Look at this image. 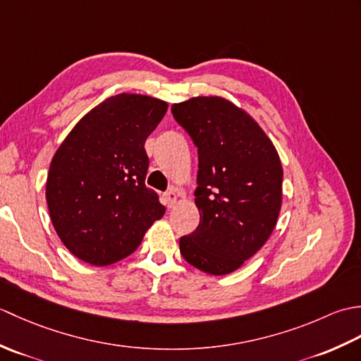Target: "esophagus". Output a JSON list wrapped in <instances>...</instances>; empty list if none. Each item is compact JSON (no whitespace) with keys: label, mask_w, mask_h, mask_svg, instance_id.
Segmentation results:
<instances>
[{"label":"esophagus","mask_w":361,"mask_h":361,"mask_svg":"<svg viewBox=\"0 0 361 361\" xmlns=\"http://www.w3.org/2000/svg\"><path fill=\"white\" fill-rule=\"evenodd\" d=\"M178 197H180V194L176 192L175 189H171V190H169V192H166L164 194V200H166L167 208H173V206L178 203Z\"/></svg>","instance_id":"34e87169"}]
</instances>
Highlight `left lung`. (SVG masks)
Masks as SVG:
<instances>
[{
    "label": "left lung",
    "mask_w": 361,
    "mask_h": 361,
    "mask_svg": "<svg viewBox=\"0 0 361 361\" xmlns=\"http://www.w3.org/2000/svg\"><path fill=\"white\" fill-rule=\"evenodd\" d=\"M172 113L198 149L200 224L181 237L180 252L203 273H233L264 247L278 221V150L256 119L225 97H190L173 104Z\"/></svg>",
    "instance_id": "1"
}]
</instances>
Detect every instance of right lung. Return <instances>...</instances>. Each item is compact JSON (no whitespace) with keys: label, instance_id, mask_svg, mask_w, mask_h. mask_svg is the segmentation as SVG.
I'll list each match as a JSON object with an SVG mask.
<instances>
[{"label":"right lung","instance_id":"add662e5","mask_svg":"<svg viewBox=\"0 0 361 361\" xmlns=\"http://www.w3.org/2000/svg\"><path fill=\"white\" fill-rule=\"evenodd\" d=\"M161 99L121 93L90 110L59 145L46 180V203L60 240L94 267L118 262L140 247L164 216L145 186L144 144L167 111Z\"/></svg>","mask_w":361,"mask_h":361}]
</instances>
